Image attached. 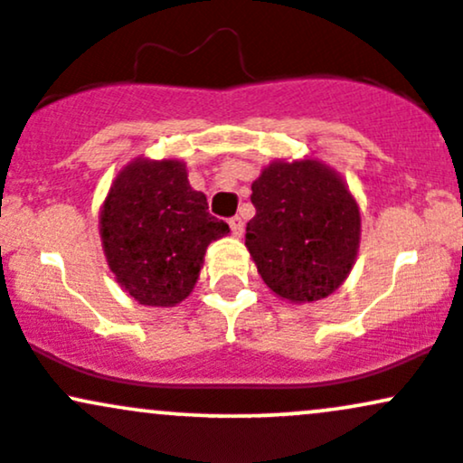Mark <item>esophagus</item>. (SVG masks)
<instances>
[{
    "label": "esophagus",
    "mask_w": 463,
    "mask_h": 463,
    "mask_svg": "<svg viewBox=\"0 0 463 463\" xmlns=\"http://www.w3.org/2000/svg\"><path fill=\"white\" fill-rule=\"evenodd\" d=\"M230 227L233 236H242V230H245V222H242L241 216H233L230 218Z\"/></svg>",
    "instance_id": "esophagus-1"
}]
</instances>
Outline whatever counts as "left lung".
Masks as SVG:
<instances>
[{
  "label": "left lung",
  "mask_w": 463,
  "mask_h": 463,
  "mask_svg": "<svg viewBox=\"0 0 463 463\" xmlns=\"http://www.w3.org/2000/svg\"><path fill=\"white\" fill-rule=\"evenodd\" d=\"M251 203L245 245L273 293L313 302L345 282L360 245V210L335 172L309 158L273 163L253 181Z\"/></svg>",
  "instance_id": "8db88e82"
}]
</instances>
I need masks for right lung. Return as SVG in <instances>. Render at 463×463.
<instances>
[{"label": "right lung", "instance_id": "add662e5", "mask_svg": "<svg viewBox=\"0 0 463 463\" xmlns=\"http://www.w3.org/2000/svg\"><path fill=\"white\" fill-rule=\"evenodd\" d=\"M230 232L207 212L181 161H134L117 176L101 212L108 265L118 285L147 307L190 296L207 245Z\"/></svg>", "mask_w": 463, "mask_h": 463}]
</instances>
